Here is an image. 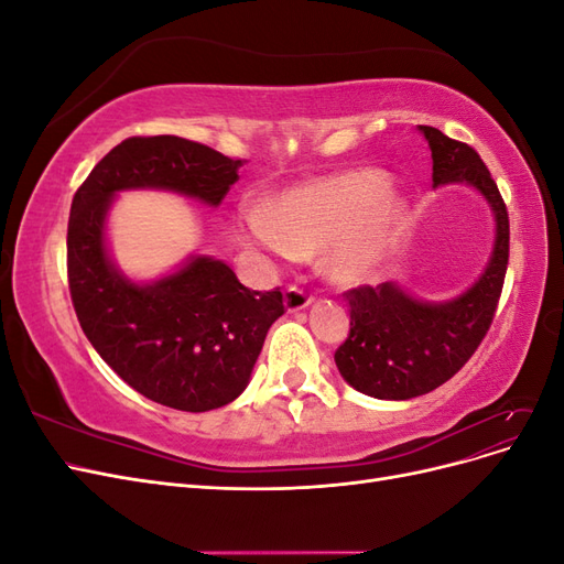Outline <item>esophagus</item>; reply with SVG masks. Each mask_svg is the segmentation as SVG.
Returning a JSON list of instances; mask_svg holds the SVG:
<instances>
[{
    "instance_id": "obj_1",
    "label": "esophagus",
    "mask_w": 564,
    "mask_h": 564,
    "mask_svg": "<svg viewBox=\"0 0 564 564\" xmlns=\"http://www.w3.org/2000/svg\"><path fill=\"white\" fill-rule=\"evenodd\" d=\"M313 301V296L305 292L303 286H296V284H292V286H286V292H284V305H286V311L289 313H296V311H303L305 305H308Z\"/></svg>"
}]
</instances>
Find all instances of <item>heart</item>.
I'll return each instance as SVG.
<instances>
[{
  "label": "heart",
  "instance_id": "b5f03b06",
  "mask_svg": "<svg viewBox=\"0 0 564 564\" xmlns=\"http://www.w3.org/2000/svg\"><path fill=\"white\" fill-rule=\"evenodd\" d=\"M388 181L373 169H352L286 191L270 207L242 204V237L280 259H308L324 251V268L338 282L377 275L395 247L402 204L386 193Z\"/></svg>",
  "mask_w": 564,
  "mask_h": 564
}]
</instances>
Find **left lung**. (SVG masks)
I'll return each mask as SVG.
<instances>
[{"label":"left lung","mask_w":564,"mask_h":564,"mask_svg":"<svg viewBox=\"0 0 564 564\" xmlns=\"http://www.w3.org/2000/svg\"><path fill=\"white\" fill-rule=\"evenodd\" d=\"M431 145L433 183H468L497 216L491 261L466 294L447 303H421L398 284L355 286L350 334L334 352L336 367L355 390L379 400H409L449 381L487 336L508 268V209L487 164L468 145L435 127H419Z\"/></svg>","instance_id":"8db88e82"}]
</instances>
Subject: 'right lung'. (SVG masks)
Masks as SVG:
<instances>
[{"mask_svg": "<svg viewBox=\"0 0 564 564\" xmlns=\"http://www.w3.org/2000/svg\"><path fill=\"white\" fill-rule=\"evenodd\" d=\"M242 164L178 135H131L73 197L67 284L82 332L119 379L181 412H209L240 395L270 324L284 315V296L280 286L247 289L207 256L155 284H133L108 261L106 214L129 187H164L216 207Z\"/></svg>", "mask_w": 564, "mask_h": 564, "instance_id": "1", "label": "right lung"}]
</instances>
